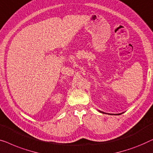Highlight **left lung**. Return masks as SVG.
I'll return each instance as SVG.
<instances>
[{"label":"left lung","mask_w":153,"mask_h":153,"mask_svg":"<svg viewBox=\"0 0 153 153\" xmlns=\"http://www.w3.org/2000/svg\"><path fill=\"white\" fill-rule=\"evenodd\" d=\"M99 111H100V112H101V113H105V112H103V111H100V110H98ZM120 114H114V115H120ZM113 115V114H112Z\"/></svg>","instance_id":"left-lung-1"}]
</instances>
